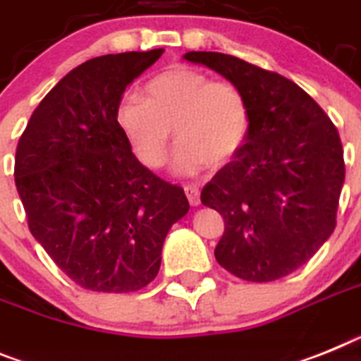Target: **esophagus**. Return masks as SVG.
<instances>
[{
    "label": "esophagus",
    "instance_id": "esophagus-1",
    "mask_svg": "<svg viewBox=\"0 0 361 361\" xmlns=\"http://www.w3.org/2000/svg\"><path fill=\"white\" fill-rule=\"evenodd\" d=\"M184 192H186V197H188V201H190V204L192 206L201 204V192H199V188L193 186V184H188V186H184Z\"/></svg>",
    "mask_w": 361,
    "mask_h": 361
}]
</instances>
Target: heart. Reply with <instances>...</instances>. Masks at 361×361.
Returning a JSON list of instances; mask_svg holds the SVG:
<instances>
[{
	"label": "heart",
	"instance_id": "obj_1",
	"mask_svg": "<svg viewBox=\"0 0 361 361\" xmlns=\"http://www.w3.org/2000/svg\"><path fill=\"white\" fill-rule=\"evenodd\" d=\"M116 120L147 168L166 162L173 128L180 140L173 169L180 175L199 173L208 162H228L239 153L250 129V111L241 89L184 66L151 78L144 97H126Z\"/></svg>",
	"mask_w": 361,
	"mask_h": 361
}]
</instances>
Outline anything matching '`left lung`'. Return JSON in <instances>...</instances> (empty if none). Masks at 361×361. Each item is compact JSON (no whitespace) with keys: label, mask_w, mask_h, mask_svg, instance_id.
I'll list each match as a JSON object with an SVG mask.
<instances>
[{"label":"left lung","mask_w":361,"mask_h":361,"mask_svg":"<svg viewBox=\"0 0 361 361\" xmlns=\"http://www.w3.org/2000/svg\"><path fill=\"white\" fill-rule=\"evenodd\" d=\"M235 84L250 111L245 144L202 188L223 215L215 259L245 281L267 283L303 267L336 228L343 147L325 111L298 84L221 52H186Z\"/></svg>","instance_id":"8db88e82"}]
</instances>
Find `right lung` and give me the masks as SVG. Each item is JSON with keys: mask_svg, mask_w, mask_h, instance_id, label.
<instances>
[{"mask_svg": "<svg viewBox=\"0 0 361 361\" xmlns=\"http://www.w3.org/2000/svg\"><path fill=\"white\" fill-rule=\"evenodd\" d=\"M164 49L87 60L45 94L20 137L14 180L29 230L82 288L124 294L155 279L184 190L138 162L120 100Z\"/></svg>", "mask_w": 361, "mask_h": 361, "instance_id": "add662e5", "label": "right lung"}]
</instances>
